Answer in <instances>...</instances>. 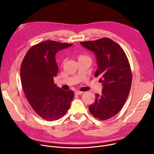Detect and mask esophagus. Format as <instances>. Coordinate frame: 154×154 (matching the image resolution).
Listing matches in <instances>:
<instances>
[{"mask_svg":"<svg viewBox=\"0 0 154 154\" xmlns=\"http://www.w3.org/2000/svg\"><path fill=\"white\" fill-rule=\"evenodd\" d=\"M83 93V92L82 91H76L75 92V94H77V95H80V94H82Z\"/></svg>","mask_w":154,"mask_h":154,"instance_id":"esophagus-1","label":"esophagus"}]
</instances>
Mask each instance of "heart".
<instances>
[{"label": "heart", "instance_id": "heart-1", "mask_svg": "<svg viewBox=\"0 0 154 154\" xmlns=\"http://www.w3.org/2000/svg\"><path fill=\"white\" fill-rule=\"evenodd\" d=\"M80 57H84V56H80Z\"/></svg>", "mask_w": 154, "mask_h": 154}]
</instances>
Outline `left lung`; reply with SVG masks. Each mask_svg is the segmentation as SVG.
<instances>
[{"label": "left lung", "mask_w": 154, "mask_h": 154, "mask_svg": "<svg viewBox=\"0 0 154 154\" xmlns=\"http://www.w3.org/2000/svg\"><path fill=\"white\" fill-rule=\"evenodd\" d=\"M80 44L94 53L97 64L94 75L101 77L99 81L103 85L101 94H96L89 110L97 119L106 120L121 110L128 96L132 75L128 58L111 39L104 38Z\"/></svg>", "instance_id": "1"}]
</instances>
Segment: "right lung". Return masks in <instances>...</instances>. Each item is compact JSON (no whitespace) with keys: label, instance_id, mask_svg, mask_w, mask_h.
Wrapping results in <instances>:
<instances>
[{"label":"right lung","instance_id":"right-lung-1","mask_svg":"<svg viewBox=\"0 0 154 154\" xmlns=\"http://www.w3.org/2000/svg\"><path fill=\"white\" fill-rule=\"evenodd\" d=\"M72 44L46 41L32 46L20 67V79L26 99L35 112L47 121L61 118L67 112L74 98L72 90L64 91L54 83L58 72L57 52Z\"/></svg>","mask_w":154,"mask_h":154}]
</instances>
